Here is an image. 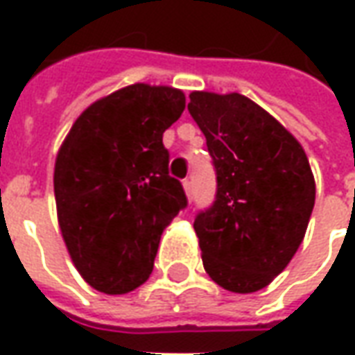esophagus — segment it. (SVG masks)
<instances>
[{
	"mask_svg": "<svg viewBox=\"0 0 355 355\" xmlns=\"http://www.w3.org/2000/svg\"><path fill=\"white\" fill-rule=\"evenodd\" d=\"M182 186H184L186 196L192 198V180H190V178H184V180H182Z\"/></svg>",
	"mask_w": 355,
	"mask_h": 355,
	"instance_id": "obj_1",
	"label": "esophagus"
}]
</instances>
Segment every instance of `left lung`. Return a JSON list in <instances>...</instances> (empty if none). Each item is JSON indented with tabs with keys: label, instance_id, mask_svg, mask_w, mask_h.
Segmentation results:
<instances>
[{
	"label": "left lung",
	"instance_id": "left-lung-1",
	"mask_svg": "<svg viewBox=\"0 0 355 355\" xmlns=\"http://www.w3.org/2000/svg\"><path fill=\"white\" fill-rule=\"evenodd\" d=\"M188 112L216 173L213 205L193 230L209 277L232 293L264 289L304 239L315 182L304 150L243 94H190Z\"/></svg>",
	"mask_w": 355,
	"mask_h": 355
}]
</instances>
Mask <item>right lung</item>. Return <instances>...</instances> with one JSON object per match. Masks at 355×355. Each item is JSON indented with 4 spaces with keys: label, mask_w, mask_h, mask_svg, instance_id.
Listing matches in <instances>:
<instances>
[{
    "label": "right lung",
    "mask_w": 355,
    "mask_h": 355,
    "mask_svg": "<svg viewBox=\"0 0 355 355\" xmlns=\"http://www.w3.org/2000/svg\"><path fill=\"white\" fill-rule=\"evenodd\" d=\"M184 106L178 89L135 83L91 104L58 150L60 232L78 272L101 293L146 282L163 230L188 205L163 146Z\"/></svg>",
    "instance_id": "1"
}]
</instances>
